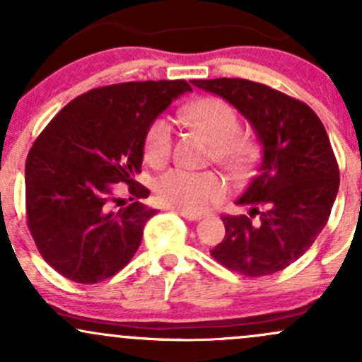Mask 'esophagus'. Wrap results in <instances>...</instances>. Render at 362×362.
Segmentation results:
<instances>
[{
  "instance_id": "esophagus-1",
  "label": "esophagus",
  "mask_w": 362,
  "mask_h": 362,
  "mask_svg": "<svg viewBox=\"0 0 362 362\" xmlns=\"http://www.w3.org/2000/svg\"><path fill=\"white\" fill-rule=\"evenodd\" d=\"M173 213H177L178 216H182V218L189 219V221H197V219H201V213H192V211H184V209H172Z\"/></svg>"
}]
</instances>
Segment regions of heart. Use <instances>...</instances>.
Returning a JSON list of instances; mask_svg holds the SVG:
<instances>
[{"label": "heart", "mask_w": 362, "mask_h": 362, "mask_svg": "<svg viewBox=\"0 0 362 362\" xmlns=\"http://www.w3.org/2000/svg\"><path fill=\"white\" fill-rule=\"evenodd\" d=\"M185 119L213 143L214 160L224 167L242 172L255 155L252 139L240 134V119L233 107L221 98H199L185 107ZM172 122L158 117L144 136V156L149 163L163 165L172 151ZM156 194L163 204L184 211H201L211 202L221 201L226 180L216 172H189L173 168L156 180Z\"/></svg>", "instance_id": "1"}]
</instances>
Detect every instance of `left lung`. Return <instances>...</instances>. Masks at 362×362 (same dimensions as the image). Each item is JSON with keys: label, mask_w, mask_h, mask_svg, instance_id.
Instances as JSON below:
<instances>
[{"label": "left lung", "mask_w": 362, "mask_h": 362, "mask_svg": "<svg viewBox=\"0 0 362 362\" xmlns=\"http://www.w3.org/2000/svg\"><path fill=\"white\" fill-rule=\"evenodd\" d=\"M190 83L231 103L262 144L257 175L236 201L252 206L250 214L223 216L226 235L211 255L248 277L279 272L313 245L337 197L339 167L325 127L306 103L262 83Z\"/></svg>", "instance_id": "left-lung-1"}]
</instances>
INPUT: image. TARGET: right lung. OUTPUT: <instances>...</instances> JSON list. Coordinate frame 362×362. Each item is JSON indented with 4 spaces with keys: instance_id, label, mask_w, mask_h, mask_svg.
I'll return each instance as SVG.
<instances>
[{
    "instance_id": "right-lung-1",
    "label": "right lung",
    "mask_w": 362,
    "mask_h": 362,
    "mask_svg": "<svg viewBox=\"0 0 362 362\" xmlns=\"http://www.w3.org/2000/svg\"><path fill=\"white\" fill-rule=\"evenodd\" d=\"M192 86L184 80L129 81L80 95L40 132L25 163L27 224L49 265L80 284L126 267L156 209L141 173L149 124ZM135 202L117 211L114 183Z\"/></svg>"
}]
</instances>
